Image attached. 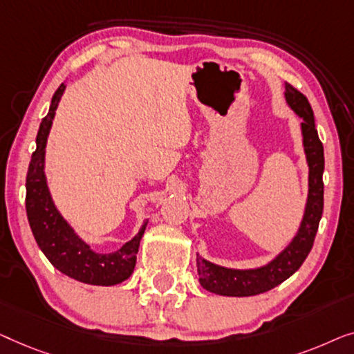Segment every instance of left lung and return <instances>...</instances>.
<instances>
[{
    "instance_id": "1",
    "label": "left lung",
    "mask_w": 354,
    "mask_h": 354,
    "mask_svg": "<svg viewBox=\"0 0 354 354\" xmlns=\"http://www.w3.org/2000/svg\"><path fill=\"white\" fill-rule=\"evenodd\" d=\"M286 99L297 115L303 118L301 133L308 167H310V191L305 216L298 234L286 250L266 266L257 270H229L203 260L197 255V274L201 286L208 292L225 297H252L268 292L290 277L311 252L319 221L324 210V147L315 125V113L305 94L286 83Z\"/></svg>"
}]
</instances>
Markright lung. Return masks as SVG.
Returning a JSON list of instances; mask_svg holds the SVG:
<instances>
[{
  "mask_svg": "<svg viewBox=\"0 0 354 354\" xmlns=\"http://www.w3.org/2000/svg\"><path fill=\"white\" fill-rule=\"evenodd\" d=\"M66 89L61 84L54 93L48 115L41 120L37 134V151L32 153L26 187V210L35 241L51 261V265L64 274L91 286H115L131 276L136 266V253L146 225L131 241L112 253H97L80 239L67 221L59 215L49 196L44 178V147L49 128L53 125L57 104Z\"/></svg>",
  "mask_w": 354,
  "mask_h": 354,
  "instance_id": "add662e5",
  "label": "right lung"
}]
</instances>
